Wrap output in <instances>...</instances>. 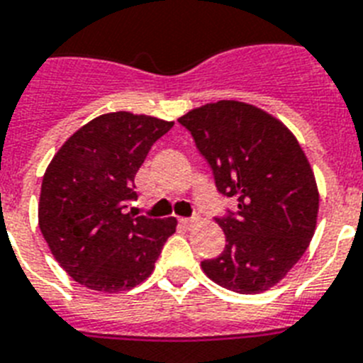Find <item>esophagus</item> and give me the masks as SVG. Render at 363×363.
<instances>
[{"mask_svg":"<svg viewBox=\"0 0 363 363\" xmlns=\"http://www.w3.org/2000/svg\"><path fill=\"white\" fill-rule=\"evenodd\" d=\"M179 223H181L184 228H191V227H194V225H196V219L181 218V219H179Z\"/></svg>","mask_w":363,"mask_h":363,"instance_id":"34e87169","label":"esophagus"}]
</instances>
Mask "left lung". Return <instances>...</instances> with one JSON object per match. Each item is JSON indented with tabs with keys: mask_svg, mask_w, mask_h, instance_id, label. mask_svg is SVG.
I'll return each mask as SVG.
<instances>
[{
	"mask_svg": "<svg viewBox=\"0 0 363 363\" xmlns=\"http://www.w3.org/2000/svg\"><path fill=\"white\" fill-rule=\"evenodd\" d=\"M236 212L216 218L227 245L201 262L208 279L236 294L280 282L315 233L319 191L308 158L282 121L249 103L223 99L179 118Z\"/></svg>",
	"mask_w": 363,
	"mask_h": 363,
	"instance_id": "1",
	"label": "left lung"
}]
</instances>
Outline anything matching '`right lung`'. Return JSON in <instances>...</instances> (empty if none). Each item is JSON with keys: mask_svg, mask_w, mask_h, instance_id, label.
<instances>
[{"mask_svg": "<svg viewBox=\"0 0 363 363\" xmlns=\"http://www.w3.org/2000/svg\"><path fill=\"white\" fill-rule=\"evenodd\" d=\"M173 127L153 116L94 118L57 151L42 179L38 225L51 255L88 290L118 294L144 282L177 219L125 214L151 145Z\"/></svg>", "mask_w": 363, "mask_h": 363, "instance_id": "1", "label": "right lung"}]
</instances>
